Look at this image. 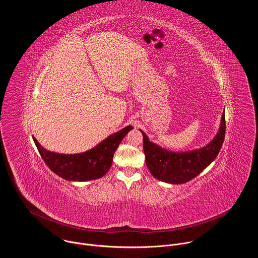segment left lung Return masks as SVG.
<instances>
[{
  "instance_id": "8db88e82",
  "label": "left lung",
  "mask_w": 258,
  "mask_h": 258,
  "mask_svg": "<svg viewBox=\"0 0 258 258\" xmlns=\"http://www.w3.org/2000/svg\"><path fill=\"white\" fill-rule=\"evenodd\" d=\"M146 165L154 177L169 183H183L197 176L217 156L226 135L225 113L215 138L202 149L174 153L160 148L142 131Z\"/></svg>"
}]
</instances>
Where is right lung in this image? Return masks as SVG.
Returning a JSON list of instances; mask_svg holds the SVG:
<instances>
[{
    "instance_id": "add662e5",
    "label": "right lung",
    "mask_w": 258,
    "mask_h": 258,
    "mask_svg": "<svg viewBox=\"0 0 258 258\" xmlns=\"http://www.w3.org/2000/svg\"><path fill=\"white\" fill-rule=\"evenodd\" d=\"M133 130L128 125L109 136L95 148L81 154H58L50 152L32 137L36 148L48 167L57 175L67 180H91L105 175L111 167L113 155L124 136Z\"/></svg>"
}]
</instances>
